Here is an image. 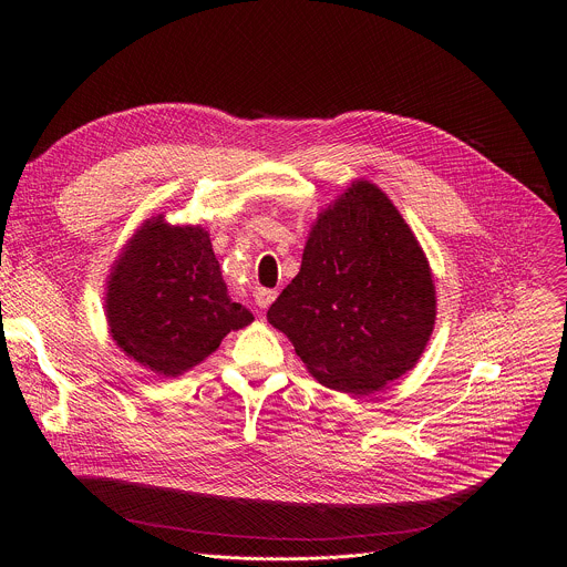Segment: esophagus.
<instances>
[{"mask_svg":"<svg viewBox=\"0 0 567 567\" xmlns=\"http://www.w3.org/2000/svg\"><path fill=\"white\" fill-rule=\"evenodd\" d=\"M256 305H260V307H269L274 300H276V296H278V291L276 289H267V287H260V289H256Z\"/></svg>","mask_w":567,"mask_h":567,"instance_id":"34e87169","label":"esophagus"}]
</instances>
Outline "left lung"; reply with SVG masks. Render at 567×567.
Instances as JSON below:
<instances>
[{
    "instance_id": "obj_1",
    "label": "left lung",
    "mask_w": 567,
    "mask_h": 567,
    "mask_svg": "<svg viewBox=\"0 0 567 567\" xmlns=\"http://www.w3.org/2000/svg\"><path fill=\"white\" fill-rule=\"evenodd\" d=\"M435 318L429 258L390 197L368 179H354L318 213L298 276L267 311L307 372L352 396L413 370Z\"/></svg>"
}]
</instances>
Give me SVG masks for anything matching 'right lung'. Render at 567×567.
I'll return each mask as SVG.
<instances>
[{
  "mask_svg": "<svg viewBox=\"0 0 567 567\" xmlns=\"http://www.w3.org/2000/svg\"><path fill=\"white\" fill-rule=\"evenodd\" d=\"M105 318L121 352L156 377H182L210 357L228 332L254 322L233 302L199 224L143 219L105 280Z\"/></svg>",
  "mask_w": 567,
  "mask_h": 567,
  "instance_id": "1",
  "label": "right lung"
}]
</instances>
